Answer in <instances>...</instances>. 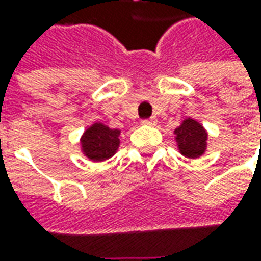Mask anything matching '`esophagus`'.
<instances>
[{"instance_id":"obj_1","label":"esophagus","mask_w":261,"mask_h":261,"mask_svg":"<svg viewBox=\"0 0 261 261\" xmlns=\"http://www.w3.org/2000/svg\"><path fill=\"white\" fill-rule=\"evenodd\" d=\"M141 123H142V125H155L156 119H155V117H149V119H144V120H142Z\"/></svg>"}]
</instances>
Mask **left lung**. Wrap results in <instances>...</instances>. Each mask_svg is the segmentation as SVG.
Returning <instances> with one entry per match:
<instances>
[{"instance_id": "left-lung-1", "label": "left lung", "mask_w": 261, "mask_h": 261, "mask_svg": "<svg viewBox=\"0 0 261 261\" xmlns=\"http://www.w3.org/2000/svg\"><path fill=\"white\" fill-rule=\"evenodd\" d=\"M178 151L187 158H199L206 151L205 127L193 119H186L174 130Z\"/></svg>"}]
</instances>
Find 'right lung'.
Instances as JSON below:
<instances>
[{
  "mask_svg": "<svg viewBox=\"0 0 261 261\" xmlns=\"http://www.w3.org/2000/svg\"><path fill=\"white\" fill-rule=\"evenodd\" d=\"M120 130L110 129L103 123L90 126L81 136V149L91 161H105L115 155L119 148Z\"/></svg>",
  "mask_w": 261,
  "mask_h": 261,
  "instance_id": "right-lung-1",
  "label": "right lung"
}]
</instances>
